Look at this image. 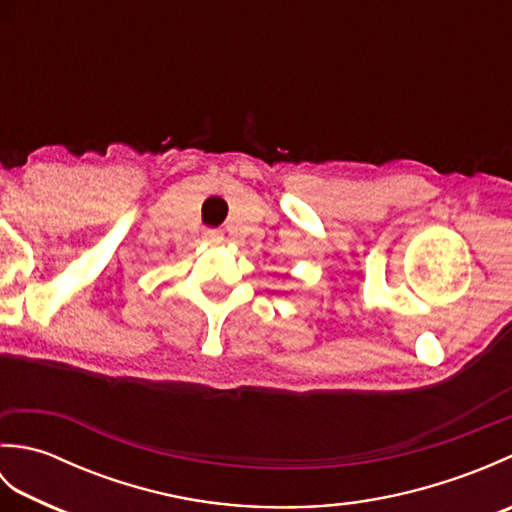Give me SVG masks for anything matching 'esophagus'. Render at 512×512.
Listing matches in <instances>:
<instances>
[{
    "label": "esophagus",
    "mask_w": 512,
    "mask_h": 512,
    "mask_svg": "<svg viewBox=\"0 0 512 512\" xmlns=\"http://www.w3.org/2000/svg\"><path fill=\"white\" fill-rule=\"evenodd\" d=\"M202 239L209 244H220L224 239V233L220 231V228H206V231L202 233Z\"/></svg>",
    "instance_id": "34e87169"
}]
</instances>
